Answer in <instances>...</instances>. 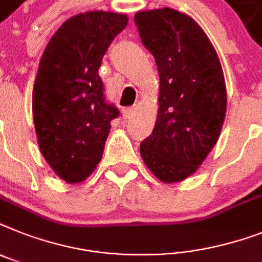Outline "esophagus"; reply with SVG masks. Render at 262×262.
Returning <instances> with one entry per match:
<instances>
[{
  "instance_id": "1",
  "label": "esophagus",
  "mask_w": 262,
  "mask_h": 262,
  "mask_svg": "<svg viewBox=\"0 0 262 262\" xmlns=\"http://www.w3.org/2000/svg\"><path fill=\"white\" fill-rule=\"evenodd\" d=\"M136 107H125L124 110H122V117L124 118H132V117L135 116L136 114Z\"/></svg>"
}]
</instances>
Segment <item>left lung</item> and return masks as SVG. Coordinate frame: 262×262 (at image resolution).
<instances>
[{"label": "left lung", "instance_id": "left-lung-1", "mask_svg": "<svg viewBox=\"0 0 262 262\" xmlns=\"http://www.w3.org/2000/svg\"><path fill=\"white\" fill-rule=\"evenodd\" d=\"M135 23L160 78L156 124L140 153L157 179L182 182L198 171L222 130L227 106L222 66L205 31L182 12L144 10Z\"/></svg>", "mask_w": 262, "mask_h": 262}]
</instances>
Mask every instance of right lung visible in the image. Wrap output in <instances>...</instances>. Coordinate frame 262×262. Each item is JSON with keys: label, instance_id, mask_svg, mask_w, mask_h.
<instances>
[{"label": "right lung", "instance_id": "right-lung-1", "mask_svg": "<svg viewBox=\"0 0 262 262\" xmlns=\"http://www.w3.org/2000/svg\"><path fill=\"white\" fill-rule=\"evenodd\" d=\"M126 14L86 12L63 23L42 52L32 112L41 155L61 180H86L101 161L116 106L105 102L98 75Z\"/></svg>", "mask_w": 262, "mask_h": 262}]
</instances>
